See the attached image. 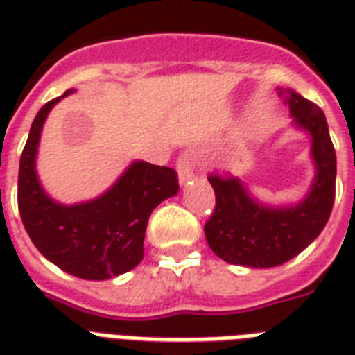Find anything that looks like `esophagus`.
<instances>
[{
	"instance_id": "34e87169",
	"label": "esophagus",
	"mask_w": 355,
	"mask_h": 355,
	"mask_svg": "<svg viewBox=\"0 0 355 355\" xmlns=\"http://www.w3.org/2000/svg\"><path fill=\"white\" fill-rule=\"evenodd\" d=\"M178 178H180V183L184 184L189 183L192 178H194V168H192V159L189 157V154H183V156L178 159Z\"/></svg>"
}]
</instances>
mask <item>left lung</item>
I'll return each mask as SVG.
<instances>
[{"mask_svg": "<svg viewBox=\"0 0 355 355\" xmlns=\"http://www.w3.org/2000/svg\"><path fill=\"white\" fill-rule=\"evenodd\" d=\"M279 90L292 125L310 136L314 180L294 205L257 201L239 178L210 175L216 210L205 225L212 252L230 265L272 268L290 261L321 234L336 198V150L323 110L294 90Z\"/></svg>", "mask_w": 355, "mask_h": 355, "instance_id": "obj_1", "label": "left lung"}]
</instances>
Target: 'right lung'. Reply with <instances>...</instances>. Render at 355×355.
Wrapping results in <instances>:
<instances>
[{
	"label": "right lung",
	"mask_w": 355,
	"mask_h": 355,
	"mask_svg": "<svg viewBox=\"0 0 355 355\" xmlns=\"http://www.w3.org/2000/svg\"><path fill=\"white\" fill-rule=\"evenodd\" d=\"M67 90L40 108L19 159L17 207L34 247L67 274L103 281L141 263L152 210L178 194V174L168 166L132 161L118 181L98 198L63 205L46 194L36 172L37 146L46 116Z\"/></svg>",
	"instance_id": "1"
}]
</instances>
